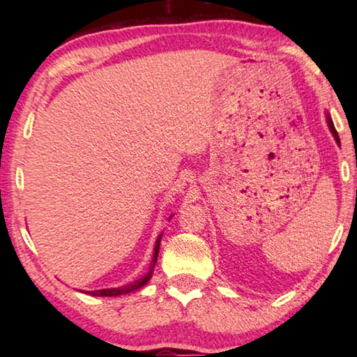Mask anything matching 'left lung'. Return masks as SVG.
I'll use <instances>...</instances> for the list:
<instances>
[{
  "mask_svg": "<svg viewBox=\"0 0 357 357\" xmlns=\"http://www.w3.org/2000/svg\"><path fill=\"white\" fill-rule=\"evenodd\" d=\"M328 124H329V129H331V132H332V135L335 137V140H337V143L340 144V138H338V134H337V130H335V128H334V123H332V119L328 116Z\"/></svg>",
  "mask_w": 357,
  "mask_h": 357,
  "instance_id": "1",
  "label": "left lung"
}]
</instances>
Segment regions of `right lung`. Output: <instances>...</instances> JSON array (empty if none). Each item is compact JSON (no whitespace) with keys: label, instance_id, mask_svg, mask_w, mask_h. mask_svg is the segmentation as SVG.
I'll list each match as a JSON object with an SVG mask.
<instances>
[{"label":"right lung","instance_id":"obj_1","mask_svg":"<svg viewBox=\"0 0 357 357\" xmlns=\"http://www.w3.org/2000/svg\"><path fill=\"white\" fill-rule=\"evenodd\" d=\"M159 244H160V236H159V239H157V244H155V249H154V255H153V263H151V268H149L146 275H143L142 279H138V280L132 282V283H128V285H124V287L99 289V291H89V294H91V296H121V294L135 291V289L142 288L143 285H146L148 280L151 279V275H153L154 266H155V263H157V255H159V247H160Z\"/></svg>","mask_w":357,"mask_h":357}]
</instances>
